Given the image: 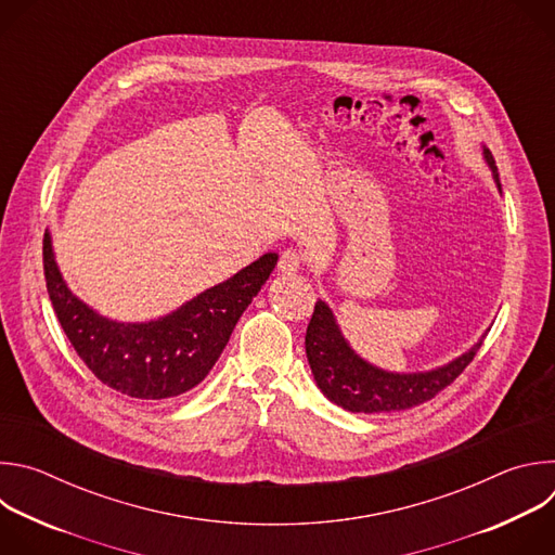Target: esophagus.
Masks as SVG:
<instances>
[{
    "mask_svg": "<svg viewBox=\"0 0 555 555\" xmlns=\"http://www.w3.org/2000/svg\"><path fill=\"white\" fill-rule=\"evenodd\" d=\"M300 270V257L294 250H285L279 259V272L283 276H294Z\"/></svg>",
    "mask_w": 555,
    "mask_h": 555,
    "instance_id": "obj_1",
    "label": "esophagus"
}]
</instances>
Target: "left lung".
Returning a JSON list of instances; mask_svg holds the SVG:
<instances>
[{"label":"left lung","mask_w":555,"mask_h":555,"mask_svg":"<svg viewBox=\"0 0 555 555\" xmlns=\"http://www.w3.org/2000/svg\"><path fill=\"white\" fill-rule=\"evenodd\" d=\"M483 160L492 171V180L501 191L499 169L490 149L483 144ZM486 334L459 358L428 371H386L364 360L345 338L332 307L325 300L315 302L305 334V353L315 386L325 398L349 413H392L406 411L433 400L439 390L452 384L472 362L483 345Z\"/></svg>","instance_id":"obj_1"}]
</instances>
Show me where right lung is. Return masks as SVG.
<instances>
[{
  "label": "right lung",
  "mask_w": 555,
  "mask_h": 555,
  "mask_svg": "<svg viewBox=\"0 0 555 555\" xmlns=\"http://www.w3.org/2000/svg\"><path fill=\"white\" fill-rule=\"evenodd\" d=\"M276 261V253H266L165 315L122 323L99 313L69 289L50 230L43 236L46 285L65 336L103 384L135 400H169L195 388L219 360L236 321Z\"/></svg>",
  "instance_id": "obj_1"
}]
</instances>
